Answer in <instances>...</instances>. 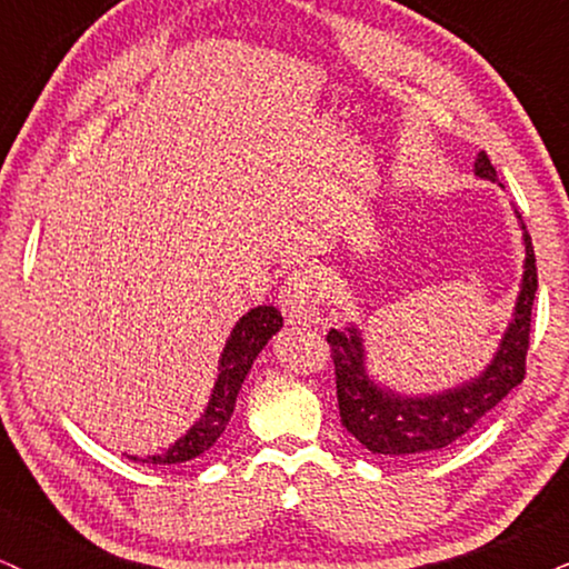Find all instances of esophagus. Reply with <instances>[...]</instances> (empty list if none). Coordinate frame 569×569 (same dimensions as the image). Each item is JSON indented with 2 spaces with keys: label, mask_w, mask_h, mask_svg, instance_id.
I'll return each mask as SVG.
<instances>
[{
  "label": "esophagus",
  "mask_w": 569,
  "mask_h": 569,
  "mask_svg": "<svg viewBox=\"0 0 569 569\" xmlns=\"http://www.w3.org/2000/svg\"><path fill=\"white\" fill-rule=\"evenodd\" d=\"M279 306L290 325H311L319 319V287L311 271L298 269L279 290Z\"/></svg>",
  "instance_id": "34e87169"
}]
</instances>
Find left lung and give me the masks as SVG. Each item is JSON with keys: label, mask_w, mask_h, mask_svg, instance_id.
Here are the masks:
<instances>
[{"label": "left lung", "mask_w": 569, "mask_h": 569, "mask_svg": "<svg viewBox=\"0 0 569 569\" xmlns=\"http://www.w3.org/2000/svg\"><path fill=\"white\" fill-rule=\"evenodd\" d=\"M473 176L498 183L496 167L490 164L485 151H479L473 159ZM517 218L525 244L522 284H519L511 322L506 327L490 365L479 376L445 391L402 393L370 376L365 338L357 325L327 332V343L332 346V362H336L340 423L370 452L386 458H412L442 450L463 437L506 393L522 383L538 269L530 233L525 229L522 216Z\"/></svg>", "instance_id": "1"}]
</instances>
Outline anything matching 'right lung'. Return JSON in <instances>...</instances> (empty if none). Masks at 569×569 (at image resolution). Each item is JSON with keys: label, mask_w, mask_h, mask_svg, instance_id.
I'll return each instance as SVG.
<instances>
[{"label": "right lung", "mask_w": 569, "mask_h": 569, "mask_svg": "<svg viewBox=\"0 0 569 569\" xmlns=\"http://www.w3.org/2000/svg\"><path fill=\"white\" fill-rule=\"evenodd\" d=\"M279 330H282V313H279V309H273V306H256V309L247 311L244 317L233 325L231 336L226 340L223 351H220L216 386H212L202 416L193 420L191 429L180 439H176L164 452L143 458H127L149 466H176L199 458L202 452L210 450V447L220 439V433L226 431V426H229L233 407H237L239 389H242L252 362H256L258 353L266 349V343H269Z\"/></svg>", "instance_id": "add662e5"}]
</instances>
